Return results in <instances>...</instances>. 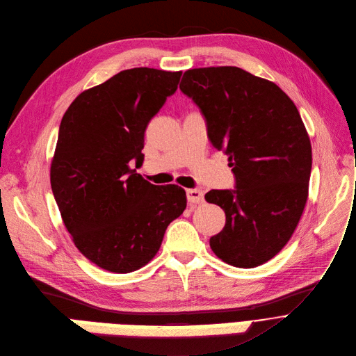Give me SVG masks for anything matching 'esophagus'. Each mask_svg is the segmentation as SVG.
Segmentation results:
<instances>
[{
    "label": "esophagus",
    "mask_w": 356,
    "mask_h": 356,
    "mask_svg": "<svg viewBox=\"0 0 356 356\" xmlns=\"http://www.w3.org/2000/svg\"><path fill=\"white\" fill-rule=\"evenodd\" d=\"M186 198L190 204H198L204 201V193L197 190V188H193V190H186Z\"/></svg>",
    "instance_id": "34e87169"
}]
</instances>
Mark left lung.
Returning <instances> with one entry per match:
<instances>
[{
	"mask_svg": "<svg viewBox=\"0 0 356 356\" xmlns=\"http://www.w3.org/2000/svg\"><path fill=\"white\" fill-rule=\"evenodd\" d=\"M179 89L236 178L234 190L205 194L225 213L210 247L227 264L257 267L287 244L306 205L312 146L299 111L273 81L234 66L186 70Z\"/></svg>",
	"mask_w": 356,
	"mask_h": 356,
	"instance_id": "8db88e82",
	"label": "left lung"
}]
</instances>
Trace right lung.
Returning a JSON list of instances; mask_svg holds the SVG:
<instances>
[{"instance_id":"obj_1","label":"right lung","mask_w":356,"mask_h":356,"mask_svg":"<svg viewBox=\"0 0 356 356\" xmlns=\"http://www.w3.org/2000/svg\"><path fill=\"white\" fill-rule=\"evenodd\" d=\"M182 72L123 70L80 93L61 119L51 190L79 252L113 273L149 263L166 227L186 207L178 185H154L136 170L143 136Z\"/></svg>"}]
</instances>
